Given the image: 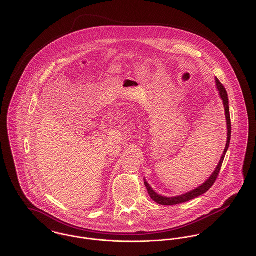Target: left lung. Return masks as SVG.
I'll list each match as a JSON object with an SVG mask.
<instances>
[{"mask_svg": "<svg viewBox=\"0 0 256 256\" xmlns=\"http://www.w3.org/2000/svg\"><path fill=\"white\" fill-rule=\"evenodd\" d=\"M216 80V86H217V88L219 90L220 98H222V104H224V115H226V128H228V139H226V148H224V150L220 156V160L219 164L216 168V170H214V172L211 174V176L203 183L201 184L200 186H198L197 188L185 193V194H182V195H178V196H174V197H166V196H162L160 194H158L156 192H154L152 190V188L150 186V184L146 182V180L144 178V183L146 185V190H148V193L150 195V197L154 201L156 202L158 204H160V205H164V206H172V205H176V204H180V203H184V202H187L189 200H192L194 198H197L198 196L200 195H203L204 193H206L212 186L213 184L216 182L218 176H219L220 170V168H222V162H224V156L226 154V150L230 146V134H232V124H230V108H228V94H226V88H224V86L220 84L218 78H215Z\"/></svg>", "mask_w": 256, "mask_h": 256, "instance_id": "left-lung-1", "label": "left lung"}]
</instances>
